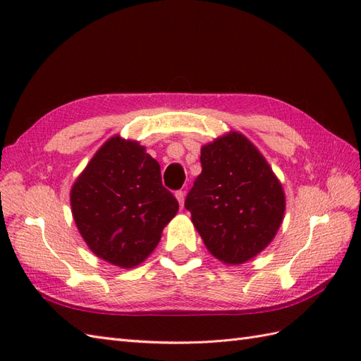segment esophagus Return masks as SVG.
<instances>
[{"label": "esophagus", "mask_w": 361, "mask_h": 361, "mask_svg": "<svg viewBox=\"0 0 361 361\" xmlns=\"http://www.w3.org/2000/svg\"><path fill=\"white\" fill-rule=\"evenodd\" d=\"M175 197H176V200H178L181 208H183V204H185V192H183V190H176Z\"/></svg>", "instance_id": "esophagus-1"}]
</instances>
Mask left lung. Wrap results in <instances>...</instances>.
Here are the masks:
<instances>
[{
	"label": "left lung",
	"mask_w": 361,
	"mask_h": 361,
	"mask_svg": "<svg viewBox=\"0 0 361 361\" xmlns=\"http://www.w3.org/2000/svg\"><path fill=\"white\" fill-rule=\"evenodd\" d=\"M202 173L185 206L211 255L226 265L257 256L274 239L286 211L278 176L255 144L229 132L202 147Z\"/></svg>",
	"instance_id": "obj_1"
}]
</instances>
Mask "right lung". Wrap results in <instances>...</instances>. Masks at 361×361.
<instances>
[{"instance_id": "add662e5", "label": "right lung", "mask_w": 361, "mask_h": 361, "mask_svg": "<svg viewBox=\"0 0 361 361\" xmlns=\"http://www.w3.org/2000/svg\"><path fill=\"white\" fill-rule=\"evenodd\" d=\"M71 209L97 257L133 268L157 248L178 202L163 186L158 161L144 145L113 136L74 181Z\"/></svg>"}]
</instances>
